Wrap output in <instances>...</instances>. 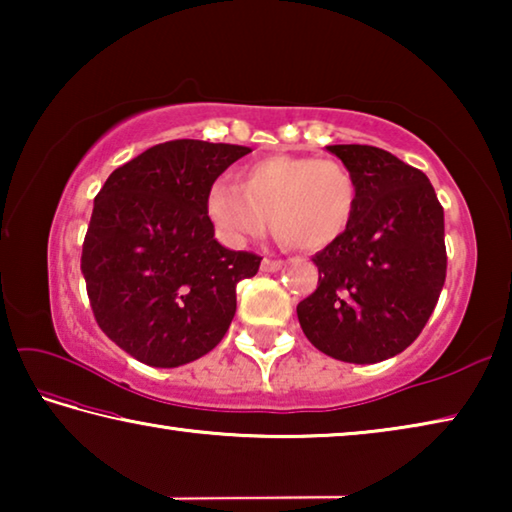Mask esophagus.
<instances>
[{
    "label": "esophagus",
    "mask_w": 512,
    "mask_h": 512,
    "mask_svg": "<svg viewBox=\"0 0 512 512\" xmlns=\"http://www.w3.org/2000/svg\"><path fill=\"white\" fill-rule=\"evenodd\" d=\"M282 266H284L282 259H271V257L262 259V271L264 273H275V271H280Z\"/></svg>",
    "instance_id": "esophagus-1"
}]
</instances>
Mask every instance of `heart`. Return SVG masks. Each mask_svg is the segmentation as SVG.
Returning a JSON list of instances; mask_svg holds the SVG:
<instances>
[{
  "label": "heart",
  "instance_id": "1",
  "mask_svg": "<svg viewBox=\"0 0 512 512\" xmlns=\"http://www.w3.org/2000/svg\"><path fill=\"white\" fill-rule=\"evenodd\" d=\"M357 196V178L341 160L280 153L248 164L241 187L216 180L205 210L228 241L264 235L273 219L287 246L323 250L350 228Z\"/></svg>",
  "mask_w": 512,
  "mask_h": 512
}]
</instances>
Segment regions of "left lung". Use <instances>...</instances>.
<instances>
[{
  "label": "left lung",
  "instance_id": "left-lung-1",
  "mask_svg": "<svg viewBox=\"0 0 512 512\" xmlns=\"http://www.w3.org/2000/svg\"><path fill=\"white\" fill-rule=\"evenodd\" d=\"M357 178L350 228L314 257L318 287L298 305L314 348L377 363L409 348L447 275L445 212L429 178L368 144L327 146Z\"/></svg>",
  "mask_w": 512,
  "mask_h": 512
}]
</instances>
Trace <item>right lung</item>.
<instances>
[{"label":"right lung","mask_w":512,"mask_h":512,"mask_svg":"<svg viewBox=\"0 0 512 512\" xmlns=\"http://www.w3.org/2000/svg\"><path fill=\"white\" fill-rule=\"evenodd\" d=\"M248 146L171 140L121 164L94 198L81 271L97 325L133 359L176 368L219 345L262 257L214 239L207 189Z\"/></svg>","instance_id":"right-lung-1"}]
</instances>
